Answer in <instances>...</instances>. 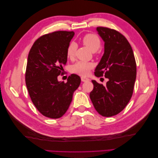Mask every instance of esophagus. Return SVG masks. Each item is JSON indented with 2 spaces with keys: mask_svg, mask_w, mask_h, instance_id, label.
Wrapping results in <instances>:
<instances>
[{
  "mask_svg": "<svg viewBox=\"0 0 158 158\" xmlns=\"http://www.w3.org/2000/svg\"><path fill=\"white\" fill-rule=\"evenodd\" d=\"M81 81H83V82H85V81H89V79L87 78V77H81Z\"/></svg>",
  "mask_w": 158,
  "mask_h": 158,
  "instance_id": "1",
  "label": "esophagus"
}]
</instances>
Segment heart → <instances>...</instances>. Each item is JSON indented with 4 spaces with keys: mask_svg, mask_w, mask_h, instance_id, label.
Segmentation results:
<instances>
[{
    "mask_svg": "<svg viewBox=\"0 0 158 158\" xmlns=\"http://www.w3.org/2000/svg\"><path fill=\"white\" fill-rule=\"evenodd\" d=\"M83 44L86 45L91 51L95 52L98 50L101 45V41L98 37L95 34H87L83 36L81 39ZM77 44L75 43L72 42L69 45L66 50V54L68 58H73L75 56ZM93 64L90 62L78 61L71 66V71L73 73L78 74L80 75H86L89 71V70L92 69Z\"/></svg>",
    "mask_w": 158,
    "mask_h": 158,
    "instance_id": "obj_1",
    "label": "heart"
}]
</instances>
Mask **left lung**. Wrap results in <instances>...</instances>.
I'll use <instances>...</instances> for the list:
<instances>
[{
	"label": "left lung",
	"mask_w": 158,
	"mask_h": 158,
	"mask_svg": "<svg viewBox=\"0 0 158 158\" xmlns=\"http://www.w3.org/2000/svg\"><path fill=\"white\" fill-rule=\"evenodd\" d=\"M105 43L104 54L95 69L96 77L105 75L106 85L92 80L89 97L100 115L111 117L125 108L132 97L136 77V64L132 47L125 36L115 30L97 27Z\"/></svg>",
	"instance_id": "1"
}]
</instances>
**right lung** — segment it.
I'll list each match as a JSON object with an SVG mask.
<instances>
[{
    "instance_id": "1",
    "label": "right lung",
    "mask_w": 158,
    "mask_h": 158,
    "mask_svg": "<svg viewBox=\"0 0 158 158\" xmlns=\"http://www.w3.org/2000/svg\"><path fill=\"white\" fill-rule=\"evenodd\" d=\"M74 35L73 31L49 33L36 40L30 50L26 87L36 108L49 118H60L66 112L81 83V78L75 74L70 75L66 83L58 80L66 64L67 48Z\"/></svg>"
}]
</instances>
